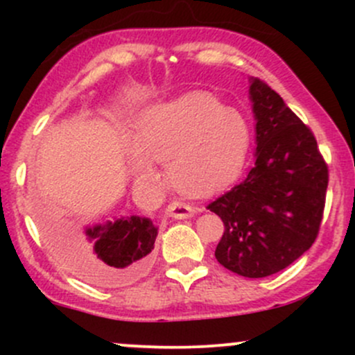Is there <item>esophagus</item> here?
Returning <instances> with one entry per match:
<instances>
[{
    "label": "esophagus",
    "mask_w": 355,
    "mask_h": 355,
    "mask_svg": "<svg viewBox=\"0 0 355 355\" xmlns=\"http://www.w3.org/2000/svg\"><path fill=\"white\" fill-rule=\"evenodd\" d=\"M198 209L197 207H191L189 203H183V202H172L166 209V214L168 217L177 218V220H183V218H191L195 214H197Z\"/></svg>",
    "instance_id": "34e87169"
}]
</instances>
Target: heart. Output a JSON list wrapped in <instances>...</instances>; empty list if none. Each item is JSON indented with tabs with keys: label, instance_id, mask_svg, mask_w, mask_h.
Here are the masks:
<instances>
[{
	"label": "heart",
	"instance_id": "b5f03b06",
	"mask_svg": "<svg viewBox=\"0 0 355 355\" xmlns=\"http://www.w3.org/2000/svg\"><path fill=\"white\" fill-rule=\"evenodd\" d=\"M252 144L242 113L203 92L155 103L137 116L126 141L128 168L137 183L155 187L152 162L166 164L168 180L182 193L203 197L230 185L245 165Z\"/></svg>",
	"mask_w": 355,
	"mask_h": 355
}]
</instances>
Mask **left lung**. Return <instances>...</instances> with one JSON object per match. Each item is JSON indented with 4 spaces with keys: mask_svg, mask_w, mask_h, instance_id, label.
<instances>
[{
    "mask_svg": "<svg viewBox=\"0 0 355 355\" xmlns=\"http://www.w3.org/2000/svg\"><path fill=\"white\" fill-rule=\"evenodd\" d=\"M255 166L207 209L225 232L215 257L235 274L260 279L312 247L324 214L329 170L309 126L263 81L250 78Z\"/></svg>",
    "mask_w": 355,
    "mask_h": 355,
    "instance_id": "8db88e82",
    "label": "left lung"
}]
</instances>
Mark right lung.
<instances>
[{
  "instance_id": "1",
  "label": "right lung",
  "mask_w": 355,
  "mask_h": 355,
  "mask_svg": "<svg viewBox=\"0 0 355 355\" xmlns=\"http://www.w3.org/2000/svg\"><path fill=\"white\" fill-rule=\"evenodd\" d=\"M43 207L38 217L50 243L63 250L73 270L89 284L118 287L137 280L152 266L158 227L150 218L132 215L70 234L58 211Z\"/></svg>"
}]
</instances>
